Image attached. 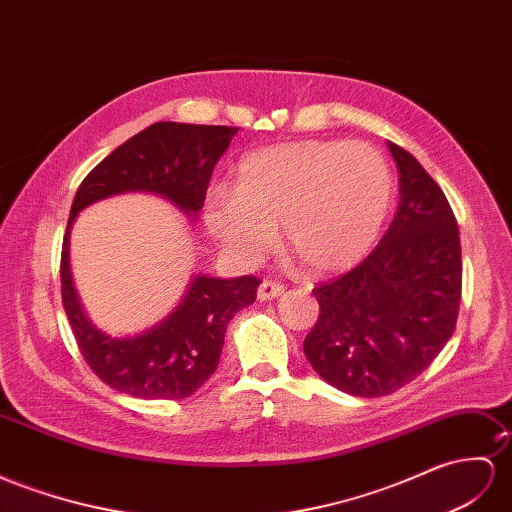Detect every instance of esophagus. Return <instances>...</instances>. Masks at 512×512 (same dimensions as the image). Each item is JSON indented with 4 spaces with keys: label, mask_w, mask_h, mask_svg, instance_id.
<instances>
[{
    "label": "esophagus",
    "mask_w": 512,
    "mask_h": 512,
    "mask_svg": "<svg viewBox=\"0 0 512 512\" xmlns=\"http://www.w3.org/2000/svg\"><path fill=\"white\" fill-rule=\"evenodd\" d=\"M283 292H285V287L281 283L264 279L259 285V290H257V298L259 300H274V298H279Z\"/></svg>",
    "instance_id": "34e87169"
}]
</instances>
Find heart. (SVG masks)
Listing matches in <instances>:
<instances>
[{
  "instance_id": "1",
  "label": "heart",
  "mask_w": 512,
  "mask_h": 512,
  "mask_svg": "<svg viewBox=\"0 0 512 512\" xmlns=\"http://www.w3.org/2000/svg\"><path fill=\"white\" fill-rule=\"evenodd\" d=\"M393 203V175L365 142H281L242 157L235 190L209 188L207 231L244 266L268 255L274 229L300 268L316 277L350 270L381 238Z\"/></svg>"
}]
</instances>
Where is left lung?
Returning a JSON list of instances; mask_svg holds the SVG:
<instances>
[{"instance_id":"8db88e82","label":"left lung","mask_w":512,"mask_h":512,"mask_svg":"<svg viewBox=\"0 0 512 512\" xmlns=\"http://www.w3.org/2000/svg\"><path fill=\"white\" fill-rule=\"evenodd\" d=\"M400 203L381 244L361 264L313 290L320 318L305 357L350 396L398 391L448 344L461 305V240L452 207L424 166L387 142Z\"/></svg>"}]
</instances>
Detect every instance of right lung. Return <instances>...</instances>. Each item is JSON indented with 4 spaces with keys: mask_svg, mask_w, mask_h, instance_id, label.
<instances>
[{
    "mask_svg": "<svg viewBox=\"0 0 512 512\" xmlns=\"http://www.w3.org/2000/svg\"><path fill=\"white\" fill-rule=\"evenodd\" d=\"M235 134L238 127L155 123L114 149L77 188L62 242V305L90 370L116 391L142 400L192 396L216 372L227 324L255 303L261 281L253 274L235 279L194 274L179 305L164 320L138 335L112 337L88 320L73 285V222L88 205L127 192L162 196L186 216H196L212 170Z\"/></svg>",
    "mask_w": 512,
    "mask_h": 512,
    "instance_id": "add662e5",
    "label": "right lung"
}]
</instances>
